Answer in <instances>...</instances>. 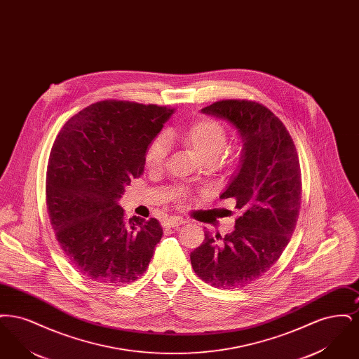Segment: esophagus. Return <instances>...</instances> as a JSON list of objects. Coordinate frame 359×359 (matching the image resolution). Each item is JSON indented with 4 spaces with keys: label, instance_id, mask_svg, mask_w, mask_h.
<instances>
[{
    "label": "esophagus",
    "instance_id": "1",
    "mask_svg": "<svg viewBox=\"0 0 359 359\" xmlns=\"http://www.w3.org/2000/svg\"><path fill=\"white\" fill-rule=\"evenodd\" d=\"M184 223H186V219H183V218H170V219L164 221V226L165 227H177Z\"/></svg>",
    "mask_w": 359,
    "mask_h": 359
}]
</instances>
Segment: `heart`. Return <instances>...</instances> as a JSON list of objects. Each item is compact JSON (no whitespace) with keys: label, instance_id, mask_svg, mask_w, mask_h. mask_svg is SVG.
I'll list each match as a JSON object with an SVG mask.
<instances>
[{"label":"heart","instance_id":"heart-1","mask_svg":"<svg viewBox=\"0 0 359 359\" xmlns=\"http://www.w3.org/2000/svg\"><path fill=\"white\" fill-rule=\"evenodd\" d=\"M175 137L191 148L203 163H214L222 154L227 142L226 129L222 123L212 118H198L183 132L176 133ZM167 154V140L164 137H157L147 151L145 163L149 168H160L165 161Z\"/></svg>","mask_w":359,"mask_h":359}]
</instances>
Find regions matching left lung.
Masks as SVG:
<instances>
[{"label":"left lung","mask_w":359,"mask_h":359,"mask_svg":"<svg viewBox=\"0 0 359 359\" xmlns=\"http://www.w3.org/2000/svg\"><path fill=\"white\" fill-rule=\"evenodd\" d=\"M201 111L229 122L242 141L238 170L221 194L237 201L241 217L224 237L205 231L191 265L215 288H243L272 268L293 234L302 201L299 156L284 123L259 103L229 100Z\"/></svg>","instance_id":"left-lung-1"}]
</instances>
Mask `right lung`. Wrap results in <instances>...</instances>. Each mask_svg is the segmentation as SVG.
<instances>
[{
  "label": "right lung",
  "mask_w": 359,
  "mask_h": 359,
  "mask_svg": "<svg viewBox=\"0 0 359 359\" xmlns=\"http://www.w3.org/2000/svg\"><path fill=\"white\" fill-rule=\"evenodd\" d=\"M173 111L93 103L56 137L46 184L50 221L62 250L86 278L126 284L147 271L163 229L156 218L126 221L118 201L144 173L148 147Z\"/></svg>",
  "instance_id": "1"
}]
</instances>
